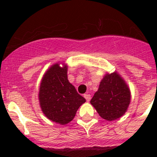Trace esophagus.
<instances>
[{"label": "esophagus", "instance_id": "1", "mask_svg": "<svg viewBox=\"0 0 157 157\" xmlns=\"http://www.w3.org/2000/svg\"><path fill=\"white\" fill-rule=\"evenodd\" d=\"M84 98H86V100L87 101H90V99H91V96L90 95V94H84Z\"/></svg>", "mask_w": 157, "mask_h": 157}]
</instances>
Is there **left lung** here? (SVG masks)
<instances>
[{"label": "left lung", "instance_id": "1", "mask_svg": "<svg viewBox=\"0 0 157 157\" xmlns=\"http://www.w3.org/2000/svg\"><path fill=\"white\" fill-rule=\"evenodd\" d=\"M130 101L128 86L122 78L114 72L104 77L90 103L101 118L112 121L125 113Z\"/></svg>", "mask_w": 157, "mask_h": 157}]
</instances>
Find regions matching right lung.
Returning <instances> with one entry per match:
<instances>
[{
  "mask_svg": "<svg viewBox=\"0 0 157 157\" xmlns=\"http://www.w3.org/2000/svg\"><path fill=\"white\" fill-rule=\"evenodd\" d=\"M67 67L58 63L48 69L41 80L39 101L41 110L48 119L67 124L74 119L76 112L86 99L78 94L67 80Z\"/></svg>",
  "mask_w": 157,
  "mask_h": 157,
  "instance_id": "add662e5",
  "label": "right lung"
}]
</instances>
